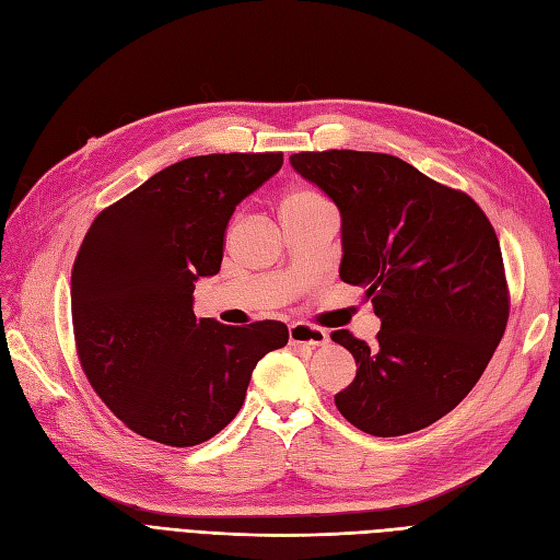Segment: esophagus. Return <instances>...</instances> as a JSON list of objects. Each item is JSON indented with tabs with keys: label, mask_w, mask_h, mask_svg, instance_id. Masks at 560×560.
<instances>
[{
	"label": "esophagus",
	"mask_w": 560,
	"mask_h": 560,
	"mask_svg": "<svg viewBox=\"0 0 560 560\" xmlns=\"http://www.w3.org/2000/svg\"><path fill=\"white\" fill-rule=\"evenodd\" d=\"M288 339H291L293 347L316 349V347H326L330 337L326 330L306 326V323H293V326L288 328Z\"/></svg>",
	"instance_id": "1"
}]
</instances>
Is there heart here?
I'll return each instance as SVG.
<instances>
[{
  "mask_svg": "<svg viewBox=\"0 0 560 560\" xmlns=\"http://www.w3.org/2000/svg\"><path fill=\"white\" fill-rule=\"evenodd\" d=\"M320 209H328V202L323 200V197L316 190L306 188V186L288 188L279 197V205H277L281 221L295 219V215H304V213H314V211H320Z\"/></svg>",
  "mask_w": 560,
  "mask_h": 560,
  "instance_id": "heart-1",
  "label": "heart"
}]
</instances>
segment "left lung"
Returning a JSON list of instances; mask_svg holds the SVG:
<instances>
[{
    "label": "left lung",
    "mask_w": 560,
    "mask_h": 560,
    "mask_svg": "<svg viewBox=\"0 0 560 560\" xmlns=\"http://www.w3.org/2000/svg\"><path fill=\"white\" fill-rule=\"evenodd\" d=\"M293 170L341 219L339 279L365 288L374 345L337 330L355 378L335 395L349 423L398 438L440 421L475 388L510 316L500 244L465 192L386 153H293Z\"/></svg>",
    "instance_id": "obj_1"
}]
</instances>
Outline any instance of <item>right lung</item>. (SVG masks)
Segmentation results:
<instances>
[{"instance_id": "add662e5", "label": "right lung", "mask_w": 560, "mask_h": 560, "mask_svg": "<svg viewBox=\"0 0 560 560\" xmlns=\"http://www.w3.org/2000/svg\"><path fill=\"white\" fill-rule=\"evenodd\" d=\"M283 153H211L165 167L104 209L71 269L83 372L141 438L195 446L240 413L258 360L285 347L279 320L230 328L192 312L195 283L219 275L223 234Z\"/></svg>"}]
</instances>
